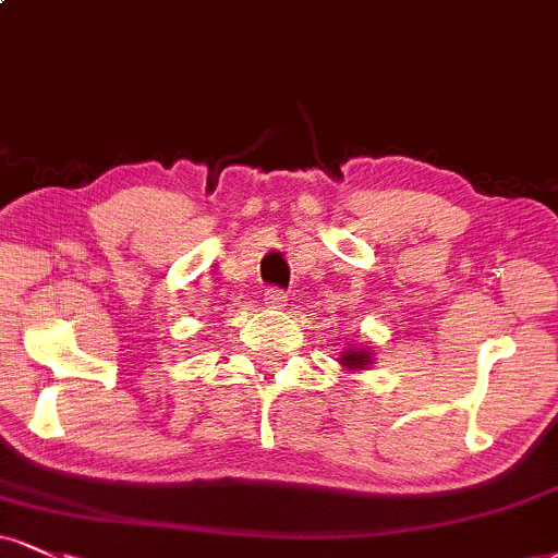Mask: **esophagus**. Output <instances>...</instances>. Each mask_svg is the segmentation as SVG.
Segmentation results:
<instances>
[{
	"mask_svg": "<svg viewBox=\"0 0 558 558\" xmlns=\"http://www.w3.org/2000/svg\"><path fill=\"white\" fill-rule=\"evenodd\" d=\"M286 301H288V293L283 291V288L270 286V288H267V291H265V304L270 306V308H283Z\"/></svg>",
	"mask_w": 558,
	"mask_h": 558,
	"instance_id": "obj_1",
	"label": "esophagus"
}]
</instances>
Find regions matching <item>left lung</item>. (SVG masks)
Returning a JSON list of instances; mask_svg holds the SVG:
<instances>
[{"instance_id": "1", "label": "left lung", "mask_w": 558, "mask_h": 558, "mask_svg": "<svg viewBox=\"0 0 558 558\" xmlns=\"http://www.w3.org/2000/svg\"><path fill=\"white\" fill-rule=\"evenodd\" d=\"M368 359H372V355H368L366 351H348L340 361H343L348 368H353V372H355V368H366Z\"/></svg>"}]
</instances>
